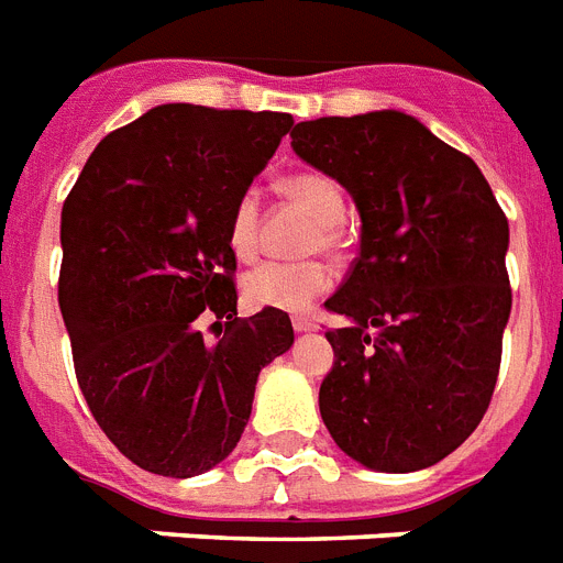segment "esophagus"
Returning <instances> with one entry per match:
<instances>
[{"mask_svg": "<svg viewBox=\"0 0 563 563\" xmlns=\"http://www.w3.org/2000/svg\"><path fill=\"white\" fill-rule=\"evenodd\" d=\"M292 331L310 333V331H316V322L313 319H308V316H296V319H292Z\"/></svg>", "mask_w": 563, "mask_h": 563, "instance_id": "obj_1", "label": "esophagus"}]
</instances>
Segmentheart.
<instances>
[{
	"mask_svg": "<svg viewBox=\"0 0 563 563\" xmlns=\"http://www.w3.org/2000/svg\"><path fill=\"white\" fill-rule=\"evenodd\" d=\"M285 192L316 218L319 232L313 247L322 244V250H336L342 239L339 227L345 221V195L336 180L322 172H296L285 178ZM227 241L239 258H253L258 250V195L255 192H244L232 207ZM328 287H331V273L319 262H262L250 267L241 278V290L250 305L285 310V313L305 310Z\"/></svg>",
	"mask_w": 563,
	"mask_h": 563,
	"instance_id": "heart-1",
	"label": "heart"
}]
</instances>
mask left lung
I'll return each instance as SVG.
<instances>
[{
	"label": "left lung",
	"instance_id": "left-lung-1",
	"mask_svg": "<svg viewBox=\"0 0 563 563\" xmlns=\"http://www.w3.org/2000/svg\"><path fill=\"white\" fill-rule=\"evenodd\" d=\"M292 152L347 189L360 258L324 308L333 368L319 411L374 472L429 468L477 429L512 310L509 224L483 172L411 114L296 123Z\"/></svg>",
	"mask_w": 563,
	"mask_h": 563
}]
</instances>
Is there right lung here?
Instances as JSON below:
<instances>
[{"label": "right lung", "instance_id": "right-lung-1", "mask_svg": "<svg viewBox=\"0 0 563 563\" xmlns=\"http://www.w3.org/2000/svg\"><path fill=\"white\" fill-rule=\"evenodd\" d=\"M290 125L285 111L155 106L106 134L65 198L59 310L77 383L106 438L152 475L230 457L258 374L292 345L282 310L239 319L227 241Z\"/></svg>", "mask_w": 563, "mask_h": 563}]
</instances>
